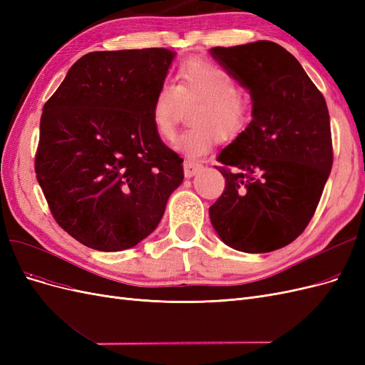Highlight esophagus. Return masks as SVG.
<instances>
[{
	"label": "esophagus",
	"mask_w": 365,
	"mask_h": 365,
	"mask_svg": "<svg viewBox=\"0 0 365 365\" xmlns=\"http://www.w3.org/2000/svg\"><path fill=\"white\" fill-rule=\"evenodd\" d=\"M202 165L196 161H190V160H185L184 161V176L185 178H192L193 175H196L197 172L201 170Z\"/></svg>",
	"instance_id": "1"
}]
</instances>
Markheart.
Returning a JSON list of instances; mask_svg holds the SVG:
<instances>
[{
    "mask_svg": "<svg viewBox=\"0 0 365 365\" xmlns=\"http://www.w3.org/2000/svg\"><path fill=\"white\" fill-rule=\"evenodd\" d=\"M190 111L192 128L176 143L190 158L202 157L219 141H231L245 132L251 121V103L240 94L237 81L220 65L193 56L176 71L175 85L164 81L152 103V123L160 138L176 135L184 108Z\"/></svg>",
    "mask_w": 365,
    "mask_h": 365,
    "instance_id": "b5f03b06",
    "label": "heart"
}]
</instances>
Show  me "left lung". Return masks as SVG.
<instances>
[{
    "mask_svg": "<svg viewBox=\"0 0 365 365\" xmlns=\"http://www.w3.org/2000/svg\"><path fill=\"white\" fill-rule=\"evenodd\" d=\"M210 53L252 98L251 123L217 157L225 189L208 208L210 220L237 251L280 250L311 222L332 169L326 101L279 43L257 41Z\"/></svg>",
    "mask_w": 365,
    "mask_h": 365,
    "instance_id": "1",
    "label": "left lung"
}]
</instances>
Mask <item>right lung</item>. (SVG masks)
<instances>
[{"label":"right lung","mask_w":365,"mask_h":365,"mask_svg":"<svg viewBox=\"0 0 365 365\" xmlns=\"http://www.w3.org/2000/svg\"><path fill=\"white\" fill-rule=\"evenodd\" d=\"M173 56L168 48L88 53L43 105L36 178L54 220L85 247H135L184 180L182 158L152 123Z\"/></svg>","instance_id":"obj_1"}]
</instances>
